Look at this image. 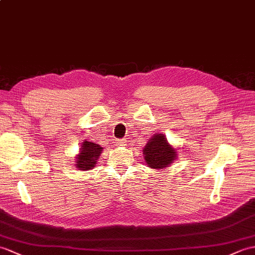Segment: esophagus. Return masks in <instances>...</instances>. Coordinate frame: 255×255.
I'll use <instances>...</instances> for the list:
<instances>
[{
	"label": "esophagus",
	"instance_id": "34e87169",
	"mask_svg": "<svg viewBox=\"0 0 255 255\" xmlns=\"http://www.w3.org/2000/svg\"><path fill=\"white\" fill-rule=\"evenodd\" d=\"M116 143H117V145H126V143H127V140L125 139V138H124V139H120V140H117V142H116Z\"/></svg>",
	"mask_w": 255,
	"mask_h": 255
}]
</instances>
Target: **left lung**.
<instances>
[{"label":"left lung","instance_id":"obj_1","mask_svg":"<svg viewBox=\"0 0 255 255\" xmlns=\"http://www.w3.org/2000/svg\"><path fill=\"white\" fill-rule=\"evenodd\" d=\"M143 156L147 166L154 169H163L175 161L177 150L168 143L164 133L156 132L145 144Z\"/></svg>","mask_w":255,"mask_h":255}]
</instances>
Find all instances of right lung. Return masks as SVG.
Segmentation results:
<instances>
[{
    "mask_svg": "<svg viewBox=\"0 0 255 255\" xmlns=\"http://www.w3.org/2000/svg\"><path fill=\"white\" fill-rule=\"evenodd\" d=\"M103 147L94 142L84 141L80 147V153L76 156L75 166L79 170H90L96 166Z\"/></svg>",
    "mask_w": 255,
    "mask_h": 255,
    "instance_id": "right-lung-1",
    "label": "right lung"
}]
</instances>
